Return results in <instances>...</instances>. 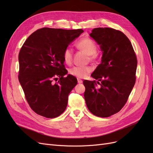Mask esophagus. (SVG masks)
<instances>
[{"label": "esophagus", "instance_id": "34e87169", "mask_svg": "<svg viewBox=\"0 0 153 153\" xmlns=\"http://www.w3.org/2000/svg\"><path fill=\"white\" fill-rule=\"evenodd\" d=\"M77 81H78V84H81V83H82V82H83V81H82V80H80V78H78V79H77Z\"/></svg>", "mask_w": 153, "mask_h": 153}]
</instances>
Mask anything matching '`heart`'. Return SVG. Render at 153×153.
I'll return each mask as SVG.
<instances>
[{
    "label": "heart",
    "mask_w": 153,
    "mask_h": 153,
    "mask_svg": "<svg viewBox=\"0 0 153 153\" xmlns=\"http://www.w3.org/2000/svg\"><path fill=\"white\" fill-rule=\"evenodd\" d=\"M77 48L83 50L89 55V59L93 61L97 57V46L94 41L89 38H84L78 41L76 44ZM62 57L64 62L70 64L73 59V50L70 47H67L64 50ZM92 69L89 66H74L69 69L70 75L77 78H84L91 73Z\"/></svg>",
    "instance_id": "obj_1"
}]
</instances>
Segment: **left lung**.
I'll list each match as a JSON object with an SVG mask.
<instances>
[{"mask_svg": "<svg viewBox=\"0 0 153 153\" xmlns=\"http://www.w3.org/2000/svg\"><path fill=\"white\" fill-rule=\"evenodd\" d=\"M90 36L100 45L103 54L91 75L98 81L83 82L84 98L92 114L108 117L126 104L135 84L137 59L130 41L121 31L99 27L92 30Z\"/></svg>", "mask_w": 153, "mask_h": 153, "instance_id": "obj_1", "label": "left lung"}]
</instances>
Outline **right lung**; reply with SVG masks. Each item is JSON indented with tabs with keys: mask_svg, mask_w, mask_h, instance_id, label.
I'll return each mask as SVG.
<instances>
[{
	"mask_svg": "<svg viewBox=\"0 0 153 153\" xmlns=\"http://www.w3.org/2000/svg\"><path fill=\"white\" fill-rule=\"evenodd\" d=\"M82 32V29L45 27L34 32L23 45L18 55V80L27 101L37 114L55 118L66 110L68 95L77 79L71 75L64 76L68 71L62 53Z\"/></svg>",
	"mask_w": 153,
	"mask_h": 153,
	"instance_id": "right-lung-1",
	"label": "right lung"
}]
</instances>
